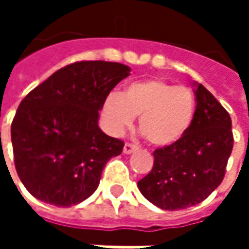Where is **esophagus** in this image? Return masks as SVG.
I'll list each match as a JSON object with an SVG mask.
<instances>
[{"label":"esophagus","instance_id":"34e87169","mask_svg":"<svg viewBox=\"0 0 249 249\" xmlns=\"http://www.w3.org/2000/svg\"><path fill=\"white\" fill-rule=\"evenodd\" d=\"M135 151H137V146L133 145V144H129V142H126L124 145V153L125 155H130V153H133Z\"/></svg>","mask_w":249,"mask_h":249}]
</instances>
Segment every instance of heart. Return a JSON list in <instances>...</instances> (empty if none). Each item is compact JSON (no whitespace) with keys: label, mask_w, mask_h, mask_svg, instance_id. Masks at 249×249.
Listing matches in <instances>:
<instances>
[{"label":"heart","mask_w":249,"mask_h":249,"mask_svg":"<svg viewBox=\"0 0 249 249\" xmlns=\"http://www.w3.org/2000/svg\"><path fill=\"white\" fill-rule=\"evenodd\" d=\"M196 101L191 89L149 78L126 85L121 94L110 93L103 116L114 135H121L139 119V129L152 145L164 148L178 142L189 129Z\"/></svg>","instance_id":"heart-1"}]
</instances>
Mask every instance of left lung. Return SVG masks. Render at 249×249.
Here are the masks:
<instances>
[{
  "label": "left lung",
  "instance_id": "8db88e82",
  "mask_svg": "<svg viewBox=\"0 0 249 249\" xmlns=\"http://www.w3.org/2000/svg\"><path fill=\"white\" fill-rule=\"evenodd\" d=\"M196 110L185 135L153 152L152 171L137 187L142 196L165 211L201 203L223 181L233 148L230 113L201 84L193 82Z\"/></svg>",
  "mask_w": 249,
  "mask_h": 249
}]
</instances>
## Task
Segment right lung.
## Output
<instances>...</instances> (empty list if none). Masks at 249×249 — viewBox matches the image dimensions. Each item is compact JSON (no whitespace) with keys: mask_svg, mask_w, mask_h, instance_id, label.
I'll use <instances>...</instances> for the list:
<instances>
[{"mask_svg":"<svg viewBox=\"0 0 249 249\" xmlns=\"http://www.w3.org/2000/svg\"><path fill=\"white\" fill-rule=\"evenodd\" d=\"M130 68L80 61L61 68L21 101L12 123L14 165L44 203L71 207L97 189L105 164L124 142L98 126L105 98Z\"/></svg>","mask_w":249,"mask_h":249,"instance_id":"obj_1","label":"right lung"}]
</instances>
